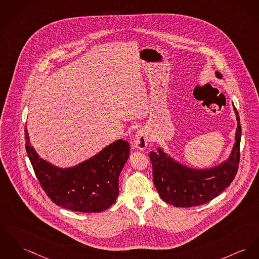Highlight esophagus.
Segmentation results:
<instances>
[{
  "mask_svg": "<svg viewBox=\"0 0 259 259\" xmlns=\"http://www.w3.org/2000/svg\"><path fill=\"white\" fill-rule=\"evenodd\" d=\"M148 136L144 130H139L134 137V145L136 148L143 150L147 147Z\"/></svg>",
  "mask_w": 259,
  "mask_h": 259,
  "instance_id": "34e87169",
  "label": "esophagus"
}]
</instances>
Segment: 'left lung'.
<instances>
[{
	"mask_svg": "<svg viewBox=\"0 0 259 259\" xmlns=\"http://www.w3.org/2000/svg\"><path fill=\"white\" fill-rule=\"evenodd\" d=\"M215 74L222 78L219 71ZM233 107L238 121L236 142L230 157L221 164L209 169H193L177 162L160 147L157 152L149 153L156 190L165 202L176 207L201 205L231 185L239 169L241 137L239 113L234 105Z\"/></svg>",
	"mask_w": 259,
	"mask_h": 259,
	"instance_id": "left-lung-1",
	"label": "left lung"
}]
</instances>
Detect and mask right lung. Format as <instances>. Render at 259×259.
Masks as SVG:
<instances>
[{
  "mask_svg": "<svg viewBox=\"0 0 259 259\" xmlns=\"http://www.w3.org/2000/svg\"><path fill=\"white\" fill-rule=\"evenodd\" d=\"M25 148L35 175L49 198L71 211L102 212L116 202L119 176L130 156V144L119 139L96 155L69 168H59L37 154L25 126Z\"/></svg>",
  "mask_w": 259,
  "mask_h": 259,
  "instance_id": "add662e5",
  "label": "right lung"
}]
</instances>
